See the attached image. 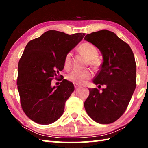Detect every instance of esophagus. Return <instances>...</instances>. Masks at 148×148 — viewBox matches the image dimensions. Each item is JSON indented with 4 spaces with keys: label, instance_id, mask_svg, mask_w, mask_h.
<instances>
[{
    "label": "esophagus",
    "instance_id": "34e87169",
    "mask_svg": "<svg viewBox=\"0 0 148 148\" xmlns=\"http://www.w3.org/2000/svg\"><path fill=\"white\" fill-rule=\"evenodd\" d=\"M74 87H75V89H78L79 88V87H80L79 86H77V84H74Z\"/></svg>",
    "mask_w": 148,
    "mask_h": 148
}]
</instances>
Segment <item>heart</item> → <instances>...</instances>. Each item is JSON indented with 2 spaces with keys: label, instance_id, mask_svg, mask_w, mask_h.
I'll list each match as a JSON object with an SVG mask.
<instances>
[{
  "label": "heart",
  "instance_id": "1",
  "mask_svg": "<svg viewBox=\"0 0 148 148\" xmlns=\"http://www.w3.org/2000/svg\"><path fill=\"white\" fill-rule=\"evenodd\" d=\"M80 53L84 54L87 58L89 59V63L95 68H97L101 64L100 60L97 58L99 56V51L94 45L88 42L82 44L78 47ZM71 63V53H69L66 55L64 60V65L65 68H69ZM92 76L91 71H72L67 75V79L69 81L77 84H84L87 80Z\"/></svg>",
  "mask_w": 148,
  "mask_h": 148
}]
</instances>
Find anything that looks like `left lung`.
Returning <instances> with one entry per match:
<instances>
[{
	"label": "left lung",
	"instance_id": "left-lung-1",
	"mask_svg": "<svg viewBox=\"0 0 148 148\" xmlns=\"http://www.w3.org/2000/svg\"><path fill=\"white\" fill-rule=\"evenodd\" d=\"M84 39L101 52L103 62L93 83L99 87L106 86L102 92L97 88L90 89L84 107L95 121L112 123L123 114L136 88L133 52L129 44L108 30L88 34Z\"/></svg>",
	"mask_w": 148,
	"mask_h": 148
}]
</instances>
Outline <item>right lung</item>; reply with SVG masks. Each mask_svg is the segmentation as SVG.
<instances>
[{"label":"right lung","mask_w":148,"mask_h":148,"mask_svg":"<svg viewBox=\"0 0 148 148\" xmlns=\"http://www.w3.org/2000/svg\"><path fill=\"white\" fill-rule=\"evenodd\" d=\"M50 30L30 41L18 64L17 89L21 107L32 121L41 125L56 121L74 90L72 82L62 79L51 87V80L64 69V60L85 36Z\"/></svg>","instance_id":"obj_1"}]
</instances>
